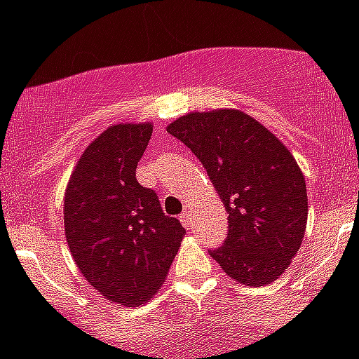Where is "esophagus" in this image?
Here are the masks:
<instances>
[{
    "instance_id": "obj_1",
    "label": "esophagus",
    "mask_w": 359,
    "mask_h": 359,
    "mask_svg": "<svg viewBox=\"0 0 359 359\" xmlns=\"http://www.w3.org/2000/svg\"><path fill=\"white\" fill-rule=\"evenodd\" d=\"M180 222H182L184 226H186L187 229H189V227H191V212H187V210H186V212H184L182 215H180Z\"/></svg>"
}]
</instances>
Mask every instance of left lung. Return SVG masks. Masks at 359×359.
<instances>
[{
    "label": "left lung",
    "instance_id": "8db88e82",
    "mask_svg": "<svg viewBox=\"0 0 359 359\" xmlns=\"http://www.w3.org/2000/svg\"><path fill=\"white\" fill-rule=\"evenodd\" d=\"M166 132L196 154L229 213L226 243L210 257L245 287L278 280L307 224L306 179L287 146L238 109L187 112Z\"/></svg>",
    "mask_w": 359,
    "mask_h": 359
}]
</instances>
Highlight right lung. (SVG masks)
I'll use <instances>...</instances> for the list:
<instances>
[{
  "mask_svg": "<svg viewBox=\"0 0 359 359\" xmlns=\"http://www.w3.org/2000/svg\"><path fill=\"white\" fill-rule=\"evenodd\" d=\"M153 123H118L83 151L64 196L66 240L76 266L104 299L126 307L151 300L186 236L135 168Z\"/></svg>",
  "mask_w": 359,
  "mask_h": 359,
  "instance_id": "obj_1",
  "label": "right lung"
}]
</instances>
